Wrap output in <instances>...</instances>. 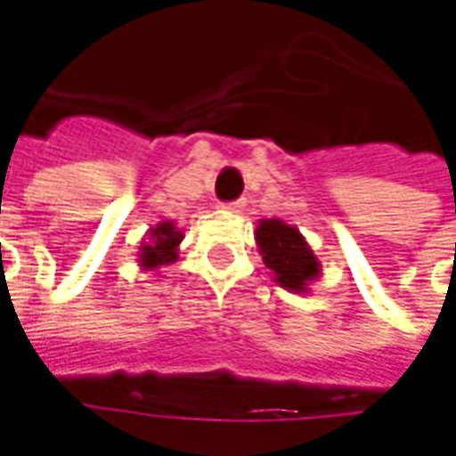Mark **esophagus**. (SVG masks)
<instances>
[{
	"mask_svg": "<svg viewBox=\"0 0 456 456\" xmlns=\"http://www.w3.org/2000/svg\"><path fill=\"white\" fill-rule=\"evenodd\" d=\"M244 208H247V205H244L241 200H237V202H227V205H224V209H229V212H234V215H239V212H244Z\"/></svg>",
	"mask_w": 456,
	"mask_h": 456,
	"instance_id": "34e87169",
	"label": "esophagus"
}]
</instances>
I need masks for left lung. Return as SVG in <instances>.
<instances>
[{
    "instance_id": "obj_1",
    "label": "left lung",
    "mask_w": 456,
    "mask_h": 456,
    "mask_svg": "<svg viewBox=\"0 0 456 456\" xmlns=\"http://www.w3.org/2000/svg\"><path fill=\"white\" fill-rule=\"evenodd\" d=\"M258 254L266 268H271L273 283L286 288L288 293L307 296L310 286L322 276V264L300 234V229L290 227L283 219H258L254 232Z\"/></svg>"
}]
</instances>
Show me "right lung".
Listing matches in <instances>:
<instances>
[{"instance_id": "add662e5", "label": "right lung", "mask_w": 456, "mask_h": 456, "mask_svg": "<svg viewBox=\"0 0 456 456\" xmlns=\"http://www.w3.org/2000/svg\"><path fill=\"white\" fill-rule=\"evenodd\" d=\"M183 237H185L183 229H178V224L170 222V219H163L156 227H151L143 241H141L139 251H136V256H139L136 264H139L141 271L160 273V268L175 264Z\"/></svg>"}]
</instances>
